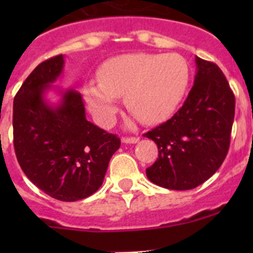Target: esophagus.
Segmentation results:
<instances>
[{"label":"esophagus","mask_w":253,"mask_h":253,"mask_svg":"<svg viewBox=\"0 0 253 253\" xmlns=\"http://www.w3.org/2000/svg\"><path fill=\"white\" fill-rule=\"evenodd\" d=\"M122 143H129V144H132V143H138L139 142V137H122Z\"/></svg>","instance_id":"obj_1"}]
</instances>
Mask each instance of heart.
Segmentation results:
<instances>
[{
	"instance_id": "b5f03b06",
	"label": "heart",
	"mask_w": 253,
	"mask_h": 253,
	"mask_svg": "<svg viewBox=\"0 0 253 253\" xmlns=\"http://www.w3.org/2000/svg\"><path fill=\"white\" fill-rule=\"evenodd\" d=\"M98 83L83 86V98L101 126L117 112L125 96L127 110L145 125H157L174 115L190 82V68L177 53L136 52L120 55L99 67Z\"/></svg>"
}]
</instances>
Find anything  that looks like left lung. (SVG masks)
<instances>
[{"label":"left lung","mask_w":253,"mask_h":253,"mask_svg":"<svg viewBox=\"0 0 253 253\" xmlns=\"http://www.w3.org/2000/svg\"><path fill=\"white\" fill-rule=\"evenodd\" d=\"M195 84L182 108L144 137L158 145L147 177L169 190H192L215 174L228 154L235 95L220 68L196 57Z\"/></svg>","instance_id":"1"}]
</instances>
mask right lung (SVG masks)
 I'll return each mask as SVG.
<instances>
[{
    "label": "right lung",
    "mask_w": 253,
    "mask_h": 253,
    "mask_svg": "<svg viewBox=\"0 0 253 253\" xmlns=\"http://www.w3.org/2000/svg\"><path fill=\"white\" fill-rule=\"evenodd\" d=\"M62 68L63 56H53L22 84L13 101V144L23 172L38 188L55 200L75 202L103 185L121 141L85 119L76 90L62 93L57 106L48 105L44 94Z\"/></svg>",
    "instance_id": "obj_1"
}]
</instances>
